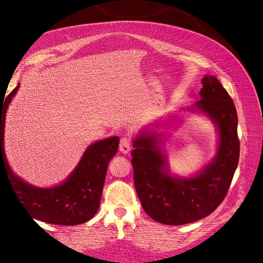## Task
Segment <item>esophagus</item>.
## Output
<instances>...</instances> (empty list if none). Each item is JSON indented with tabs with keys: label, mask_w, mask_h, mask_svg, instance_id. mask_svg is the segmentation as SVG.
<instances>
[{
	"label": "esophagus",
	"mask_w": 263,
	"mask_h": 263,
	"mask_svg": "<svg viewBox=\"0 0 263 263\" xmlns=\"http://www.w3.org/2000/svg\"><path fill=\"white\" fill-rule=\"evenodd\" d=\"M132 145H130V140L128 137H123L121 139V142H119V151H121L122 154H128L130 151Z\"/></svg>",
	"instance_id": "34e87169"
}]
</instances>
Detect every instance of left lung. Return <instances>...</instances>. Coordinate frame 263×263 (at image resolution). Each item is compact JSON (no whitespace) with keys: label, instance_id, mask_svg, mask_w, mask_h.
Masks as SVG:
<instances>
[{"label":"left lung","instance_id":"1","mask_svg":"<svg viewBox=\"0 0 263 263\" xmlns=\"http://www.w3.org/2000/svg\"><path fill=\"white\" fill-rule=\"evenodd\" d=\"M202 84V100L185 108L203 113L217 128L216 155L202 170L189 178L172 174L162 153V134L142 129L133 140L134 183L142 209L164 225H184L209 216L225 198L239 160L234 102L216 77L206 74Z\"/></svg>","mask_w":263,"mask_h":263}]
</instances>
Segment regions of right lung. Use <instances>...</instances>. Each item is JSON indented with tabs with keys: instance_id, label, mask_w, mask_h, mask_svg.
I'll return each instance as SVG.
<instances>
[{
	"instance_id": "add662e5",
	"label": "right lung",
	"mask_w": 263,
	"mask_h": 263,
	"mask_svg": "<svg viewBox=\"0 0 263 263\" xmlns=\"http://www.w3.org/2000/svg\"><path fill=\"white\" fill-rule=\"evenodd\" d=\"M20 83L0 104V176L6 173L24 209L35 219L54 225L83 224L97 214L109 161L116 155L119 138L109 137L95 141L86 148L80 161L68 178L51 187L31 185L14 174L4 151L5 115L17 93Z\"/></svg>"
}]
</instances>
